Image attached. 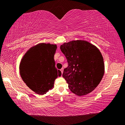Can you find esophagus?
<instances>
[{"label":"esophagus","mask_w":125,"mask_h":125,"mask_svg":"<svg viewBox=\"0 0 125 125\" xmlns=\"http://www.w3.org/2000/svg\"><path fill=\"white\" fill-rule=\"evenodd\" d=\"M60 71H61V72H62V73H63V68H61Z\"/></svg>","instance_id":"34e87169"}]
</instances>
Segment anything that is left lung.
<instances>
[{"instance_id":"1","label":"left lung","mask_w":125,"mask_h":125,"mask_svg":"<svg viewBox=\"0 0 125 125\" xmlns=\"http://www.w3.org/2000/svg\"><path fill=\"white\" fill-rule=\"evenodd\" d=\"M68 66L62 76L72 92L83 96L94 90L104 74L102 54L96 46L84 40L72 41L60 47Z\"/></svg>"}]
</instances>
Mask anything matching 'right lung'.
<instances>
[{
	"instance_id": "add662e5",
	"label": "right lung",
	"mask_w": 125,
	"mask_h": 125,
	"mask_svg": "<svg viewBox=\"0 0 125 125\" xmlns=\"http://www.w3.org/2000/svg\"><path fill=\"white\" fill-rule=\"evenodd\" d=\"M56 49V45L39 43L30 48L21 60V77L30 89L39 95L52 89L55 79L62 74L55 67Z\"/></svg>"
}]
</instances>
